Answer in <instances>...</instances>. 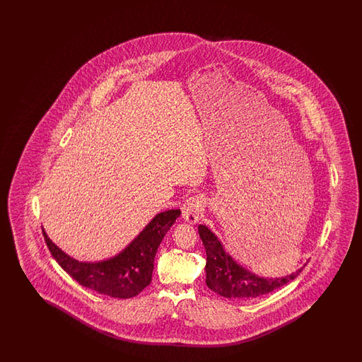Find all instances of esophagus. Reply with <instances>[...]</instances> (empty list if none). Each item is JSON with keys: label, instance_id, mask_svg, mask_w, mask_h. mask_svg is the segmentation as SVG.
Listing matches in <instances>:
<instances>
[{"label": "esophagus", "instance_id": "obj_1", "mask_svg": "<svg viewBox=\"0 0 362 362\" xmlns=\"http://www.w3.org/2000/svg\"><path fill=\"white\" fill-rule=\"evenodd\" d=\"M204 206H206V200L203 197L195 195L189 198L182 207V216L185 220L190 223H198L203 214Z\"/></svg>", "mask_w": 362, "mask_h": 362}]
</instances>
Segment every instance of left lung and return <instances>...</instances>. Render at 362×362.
<instances>
[{"instance_id": "8db88e82", "label": "left lung", "mask_w": 362, "mask_h": 362, "mask_svg": "<svg viewBox=\"0 0 362 362\" xmlns=\"http://www.w3.org/2000/svg\"><path fill=\"white\" fill-rule=\"evenodd\" d=\"M198 231L207 254L206 284L223 298L240 300L260 298L291 282L307 265L285 277H259L234 262L230 255L225 252L220 239L206 225H199Z\"/></svg>"}]
</instances>
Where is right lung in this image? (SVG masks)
Instances as JSON below:
<instances>
[{
  "label": "right lung",
  "mask_w": 362,
  "mask_h": 362,
  "mask_svg": "<svg viewBox=\"0 0 362 362\" xmlns=\"http://www.w3.org/2000/svg\"><path fill=\"white\" fill-rule=\"evenodd\" d=\"M180 215V209L158 214L120 254L103 262L75 260L42 233L50 254L80 285L111 298L129 299L150 285L158 247Z\"/></svg>",
  "instance_id": "1"
}]
</instances>
